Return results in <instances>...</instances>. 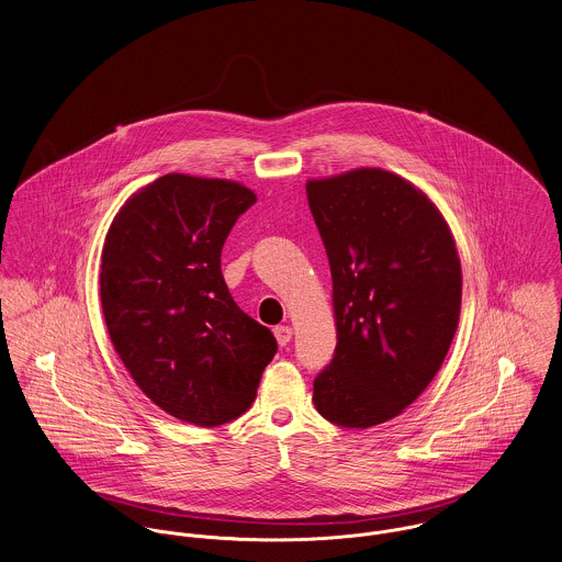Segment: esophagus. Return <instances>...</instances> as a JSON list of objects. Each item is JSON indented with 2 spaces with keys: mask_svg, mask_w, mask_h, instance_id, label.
<instances>
[{
  "mask_svg": "<svg viewBox=\"0 0 562 562\" xmlns=\"http://www.w3.org/2000/svg\"><path fill=\"white\" fill-rule=\"evenodd\" d=\"M273 336H276L278 345H280V347H284V345H289V342H291V338H293V329H291L289 325H280V327H276V329H273Z\"/></svg>",
  "mask_w": 562,
  "mask_h": 562,
  "instance_id": "34e87169",
  "label": "esophagus"
}]
</instances>
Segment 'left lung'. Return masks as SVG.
I'll list each match as a JSON object with an SVG mask.
<instances>
[{
  "label": "left lung",
  "instance_id": "left-lung-1",
  "mask_svg": "<svg viewBox=\"0 0 562 562\" xmlns=\"http://www.w3.org/2000/svg\"><path fill=\"white\" fill-rule=\"evenodd\" d=\"M331 271L336 353L314 379L316 412L369 429L434 381L461 312V260L436 202L383 168L306 183Z\"/></svg>",
  "mask_w": 562,
  "mask_h": 562
}]
</instances>
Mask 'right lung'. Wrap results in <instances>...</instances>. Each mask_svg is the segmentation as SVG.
Segmentation results:
<instances>
[{"mask_svg":"<svg viewBox=\"0 0 562 562\" xmlns=\"http://www.w3.org/2000/svg\"><path fill=\"white\" fill-rule=\"evenodd\" d=\"M254 202L237 181L172 172L126 198L101 251L119 358L157 407L195 427L241 416L278 351L222 276L224 241Z\"/></svg>","mask_w":562,"mask_h":562,"instance_id":"add662e5","label":"right lung"}]
</instances>
